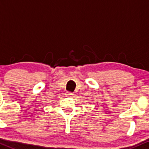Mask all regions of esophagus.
I'll return each instance as SVG.
<instances>
[{
  "label": "esophagus",
  "instance_id": "1",
  "mask_svg": "<svg viewBox=\"0 0 149 149\" xmlns=\"http://www.w3.org/2000/svg\"><path fill=\"white\" fill-rule=\"evenodd\" d=\"M66 95H67V96H69V97H71L73 95V94L71 93V92H66Z\"/></svg>",
  "mask_w": 149,
  "mask_h": 149
}]
</instances>
